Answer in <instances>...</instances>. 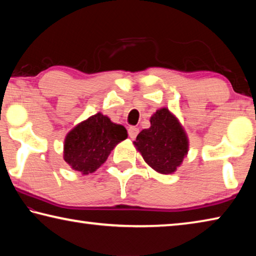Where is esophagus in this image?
<instances>
[{
  "label": "esophagus",
  "mask_w": 256,
  "mask_h": 256,
  "mask_svg": "<svg viewBox=\"0 0 256 256\" xmlns=\"http://www.w3.org/2000/svg\"><path fill=\"white\" fill-rule=\"evenodd\" d=\"M128 136L130 138H136V136L138 134V128H136V126H130L128 130Z\"/></svg>",
  "instance_id": "obj_1"
}]
</instances>
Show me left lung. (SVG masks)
Instances as JSON below:
<instances>
[{"label": "left lung", "instance_id": "left-lung-1", "mask_svg": "<svg viewBox=\"0 0 256 256\" xmlns=\"http://www.w3.org/2000/svg\"><path fill=\"white\" fill-rule=\"evenodd\" d=\"M150 128L138 134L134 146L144 162L160 174H172L188 151L183 126L167 110H158L150 118Z\"/></svg>", "mask_w": 256, "mask_h": 256}]
</instances>
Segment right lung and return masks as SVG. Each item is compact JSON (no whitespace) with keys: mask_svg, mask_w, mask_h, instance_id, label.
Returning <instances> with one entry per match:
<instances>
[{"mask_svg":"<svg viewBox=\"0 0 256 256\" xmlns=\"http://www.w3.org/2000/svg\"><path fill=\"white\" fill-rule=\"evenodd\" d=\"M128 138L123 125L115 124L102 112L90 116L68 133L64 160L84 175L94 172L106 162L110 151Z\"/></svg>","mask_w":256,"mask_h":256,"instance_id":"right-lung-1","label":"right lung"}]
</instances>
